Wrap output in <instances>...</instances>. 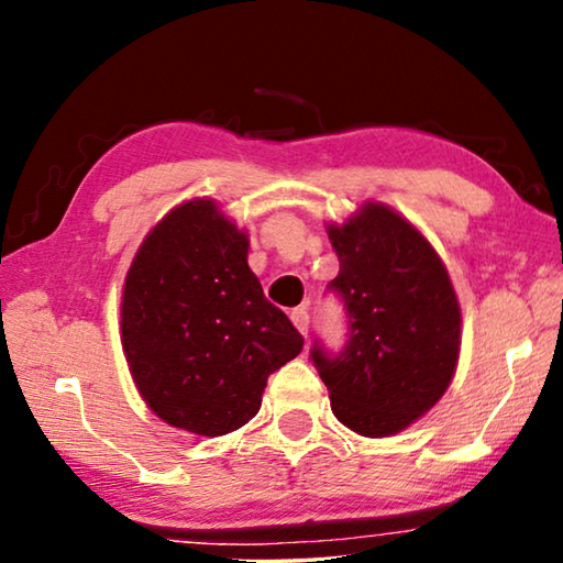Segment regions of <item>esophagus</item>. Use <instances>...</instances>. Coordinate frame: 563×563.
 I'll list each match as a JSON object with an SVG mask.
<instances>
[{
	"label": "esophagus",
	"instance_id": "esophagus-1",
	"mask_svg": "<svg viewBox=\"0 0 563 563\" xmlns=\"http://www.w3.org/2000/svg\"><path fill=\"white\" fill-rule=\"evenodd\" d=\"M290 320H292V325L298 328L305 338H308V328H310L308 310H305V308H295V310L290 312Z\"/></svg>",
	"mask_w": 563,
	"mask_h": 563
}]
</instances>
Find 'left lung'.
I'll list each match as a JSON object with an SVG mask.
<instances>
[{"label":"left lung","mask_w":563,"mask_h":563,"mask_svg":"<svg viewBox=\"0 0 563 563\" xmlns=\"http://www.w3.org/2000/svg\"><path fill=\"white\" fill-rule=\"evenodd\" d=\"M340 273L328 288L345 302L347 342L310 360L330 407L362 437L402 432L446 393L462 342V312L444 263L417 228L383 203H365L328 228Z\"/></svg>","instance_id":"left-lung-1"}]
</instances>
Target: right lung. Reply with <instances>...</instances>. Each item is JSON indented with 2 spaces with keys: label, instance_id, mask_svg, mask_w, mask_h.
Masks as SVG:
<instances>
[{
  "label": "right lung",
  "instance_id": "add662e5",
  "mask_svg": "<svg viewBox=\"0 0 563 563\" xmlns=\"http://www.w3.org/2000/svg\"><path fill=\"white\" fill-rule=\"evenodd\" d=\"M121 345L144 402L178 430L221 437L258 415L302 335L247 268V235L208 198L141 243L121 298Z\"/></svg>",
  "mask_w": 563,
  "mask_h": 563
}]
</instances>
